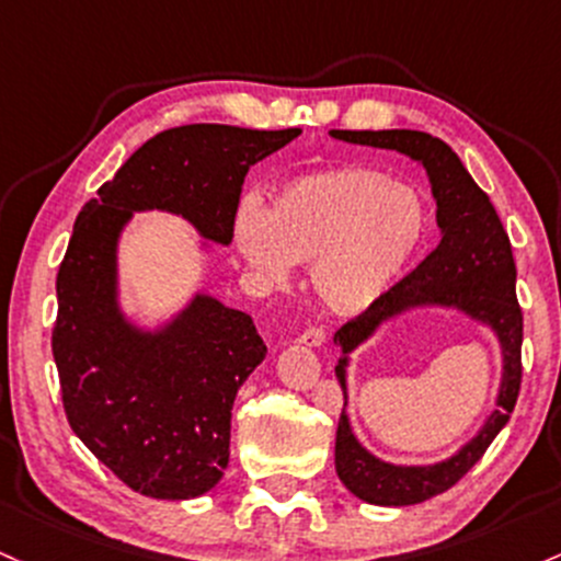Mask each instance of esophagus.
Returning <instances> with one entry per match:
<instances>
[{"label":"esophagus","instance_id":"esophagus-1","mask_svg":"<svg viewBox=\"0 0 561 561\" xmlns=\"http://www.w3.org/2000/svg\"><path fill=\"white\" fill-rule=\"evenodd\" d=\"M298 343H304V346H311V348H319L328 343V335H324L322 328H309L304 335L298 337Z\"/></svg>","mask_w":561,"mask_h":561}]
</instances>
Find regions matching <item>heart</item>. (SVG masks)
<instances>
[{
	"mask_svg": "<svg viewBox=\"0 0 561 561\" xmlns=\"http://www.w3.org/2000/svg\"><path fill=\"white\" fill-rule=\"evenodd\" d=\"M426 237L421 194L386 172L346 164L282 186L266 213L244 205L233 244L271 282L309 263L311 290L332 313L356 317L386 298Z\"/></svg>",
	"mask_w": 561,
	"mask_h": 561,
	"instance_id": "obj_1",
	"label": "heart"
}]
</instances>
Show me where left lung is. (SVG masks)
<instances>
[{"mask_svg":"<svg viewBox=\"0 0 561 561\" xmlns=\"http://www.w3.org/2000/svg\"><path fill=\"white\" fill-rule=\"evenodd\" d=\"M330 135L346 144L389 149L415 159L426 170L436 202V226L442 231L436 250L373 309L335 332V346L343 351L335 365L343 389V412L335 434L337 477L348 492L373 506H415L450 490L469 473L514 412L522 383V309L516 304L514 255L490 196L473 183L445 140L417 130H330ZM426 305L455 308L496 332L504 354L499 408L478 436L450 459L431 467L386 465L365 451L350 431L345 415L347 354L369 340L380 323Z\"/></svg>","mask_w":561,"mask_h":561,"instance_id":"1","label":"left lung"}]
</instances>
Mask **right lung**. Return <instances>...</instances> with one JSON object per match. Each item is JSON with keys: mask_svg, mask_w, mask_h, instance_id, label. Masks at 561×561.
I'll return each instance as SVG.
<instances>
[{"mask_svg": "<svg viewBox=\"0 0 561 561\" xmlns=\"http://www.w3.org/2000/svg\"><path fill=\"white\" fill-rule=\"evenodd\" d=\"M298 135L172 127L146 140L77 215L55 282L64 410L88 450L140 495L188 501L220 482L233 399L266 359V343L250 313L205 293L157 330L130 322L119 306L122 231L133 213L162 210L226 248L248 170Z\"/></svg>", "mask_w": 561, "mask_h": 561, "instance_id": "obj_1", "label": "right lung"}]
</instances>
